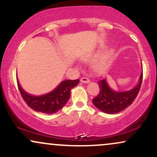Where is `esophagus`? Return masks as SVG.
Returning <instances> with one entry per match:
<instances>
[{
    "label": "esophagus",
    "instance_id": "1",
    "mask_svg": "<svg viewBox=\"0 0 157 157\" xmlns=\"http://www.w3.org/2000/svg\"><path fill=\"white\" fill-rule=\"evenodd\" d=\"M80 82H82V83H88V82H90V80L89 79L87 78V77H82V78L80 79Z\"/></svg>",
    "mask_w": 157,
    "mask_h": 157
}]
</instances>
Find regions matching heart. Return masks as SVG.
<instances>
[{
	"label": "heart",
	"instance_id": "obj_1",
	"mask_svg": "<svg viewBox=\"0 0 157 157\" xmlns=\"http://www.w3.org/2000/svg\"><path fill=\"white\" fill-rule=\"evenodd\" d=\"M106 63H107V57H104L103 59H102L101 60H100L98 63H97L94 65V69L97 71H99V72L102 71L105 69Z\"/></svg>",
	"mask_w": 157,
	"mask_h": 157
}]
</instances>
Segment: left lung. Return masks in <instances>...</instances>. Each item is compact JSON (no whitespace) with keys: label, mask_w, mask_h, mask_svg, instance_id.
Here are the masks:
<instances>
[{"label":"left lung","mask_w":157,"mask_h":157,"mask_svg":"<svg viewBox=\"0 0 157 157\" xmlns=\"http://www.w3.org/2000/svg\"><path fill=\"white\" fill-rule=\"evenodd\" d=\"M143 74L141 73L138 84L127 91L117 92L109 87L105 79L98 81L100 92L92 102L99 110L106 113H116L125 109L134 101L141 87Z\"/></svg>","instance_id":"left-lung-1"}]
</instances>
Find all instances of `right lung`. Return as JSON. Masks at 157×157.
<instances>
[{"mask_svg": "<svg viewBox=\"0 0 157 157\" xmlns=\"http://www.w3.org/2000/svg\"><path fill=\"white\" fill-rule=\"evenodd\" d=\"M17 82L21 96L32 109L44 113H55L66 105L70 97L71 89L76 86L80 80L77 79L62 81L55 90L41 96H32L26 93L18 80Z\"/></svg>", "mask_w": 157, "mask_h": 157, "instance_id": "obj_1", "label": "right lung"}]
</instances>
